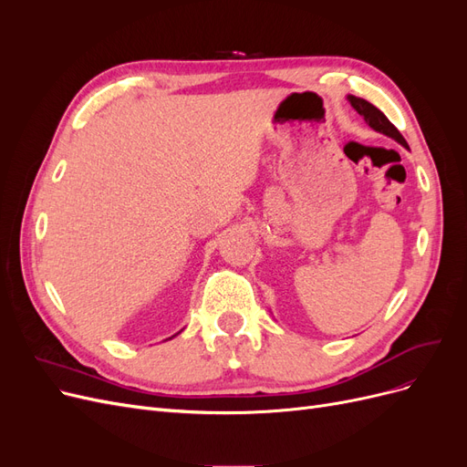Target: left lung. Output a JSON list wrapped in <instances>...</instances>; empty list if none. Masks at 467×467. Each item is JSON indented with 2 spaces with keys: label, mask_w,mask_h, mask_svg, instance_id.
<instances>
[{
  "label": "left lung",
  "mask_w": 467,
  "mask_h": 467,
  "mask_svg": "<svg viewBox=\"0 0 467 467\" xmlns=\"http://www.w3.org/2000/svg\"><path fill=\"white\" fill-rule=\"evenodd\" d=\"M347 101L350 103L352 109H355V110L358 112L360 117H364L366 124H368L372 130H376V132H379V134H386L388 138L395 140V142L401 144L403 148L409 150V146H407V142H405V138L401 136V132H400L398 129H395V126L388 120V117H386L384 112H381L379 109H376L372 103L366 101V99H360V97H355V95H348Z\"/></svg>",
  "instance_id": "1"
}]
</instances>
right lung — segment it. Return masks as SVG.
Here are the masks:
<instances>
[{
  "label": "right lung",
  "mask_w": 467,
  "mask_h": 467,
  "mask_svg": "<svg viewBox=\"0 0 467 467\" xmlns=\"http://www.w3.org/2000/svg\"><path fill=\"white\" fill-rule=\"evenodd\" d=\"M179 333H181V331H179ZM179 333H175V335H179ZM175 335H173V337H175ZM169 338H171V337H169Z\"/></svg>",
  "instance_id": "1"
}]
</instances>
